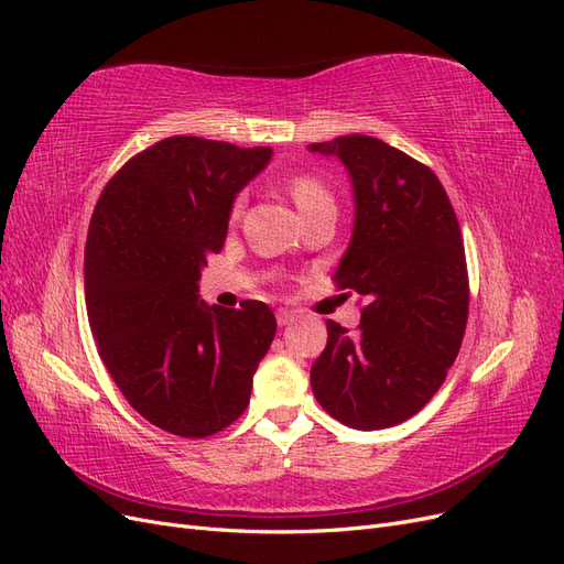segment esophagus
<instances>
[{
    "label": "esophagus",
    "mask_w": 564,
    "mask_h": 564,
    "mask_svg": "<svg viewBox=\"0 0 564 564\" xmlns=\"http://www.w3.org/2000/svg\"><path fill=\"white\" fill-rule=\"evenodd\" d=\"M275 317H278V324H280V327H286V324H292V322H294V313H292V311H284V308H280Z\"/></svg>",
    "instance_id": "34e87169"
}]
</instances>
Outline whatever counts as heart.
<instances>
[{"mask_svg":"<svg viewBox=\"0 0 564 564\" xmlns=\"http://www.w3.org/2000/svg\"><path fill=\"white\" fill-rule=\"evenodd\" d=\"M289 191H292V197L296 202L299 212H305V209L315 207V204H319V202L332 199L327 187H324L315 176H296L292 181V185H289ZM237 209H240V204H237Z\"/></svg>","mask_w":564,"mask_h":564,"instance_id":"1","label":"heart"}]
</instances>
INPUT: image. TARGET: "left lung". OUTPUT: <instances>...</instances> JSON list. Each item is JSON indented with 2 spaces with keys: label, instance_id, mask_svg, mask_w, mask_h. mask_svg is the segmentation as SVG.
Instances as JSON below:
<instances>
[{
  "label": "left lung",
  "instance_id": "left-lung-1",
  "mask_svg": "<svg viewBox=\"0 0 564 564\" xmlns=\"http://www.w3.org/2000/svg\"><path fill=\"white\" fill-rule=\"evenodd\" d=\"M346 166L355 220L334 280L367 299L355 334L327 319L311 369L324 412L357 431L412 419L445 383L468 319L458 220L429 166L362 133L311 143Z\"/></svg>",
  "mask_w": 564,
  "mask_h": 564
}]
</instances>
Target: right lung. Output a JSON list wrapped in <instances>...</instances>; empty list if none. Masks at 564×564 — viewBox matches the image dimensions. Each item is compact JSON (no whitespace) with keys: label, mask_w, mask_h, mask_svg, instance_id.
<instances>
[{"label":"right lung","mask_w":564,"mask_h":564,"mask_svg":"<svg viewBox=\"0 0 564 564\" xmlns=\"http://www.w3.org/2000/svg\"><path fill=\"white\" fill-rule=\"evenodd\" d=\"M270 160L272 148L172 135L119 169L94 209L84 296L98 355L135 412L166 433L207 437L240 419L275 338L265 303L224 311L199 299L235 197Z\"/></svg>","instance_id":"obj_1"}]
</instances>
